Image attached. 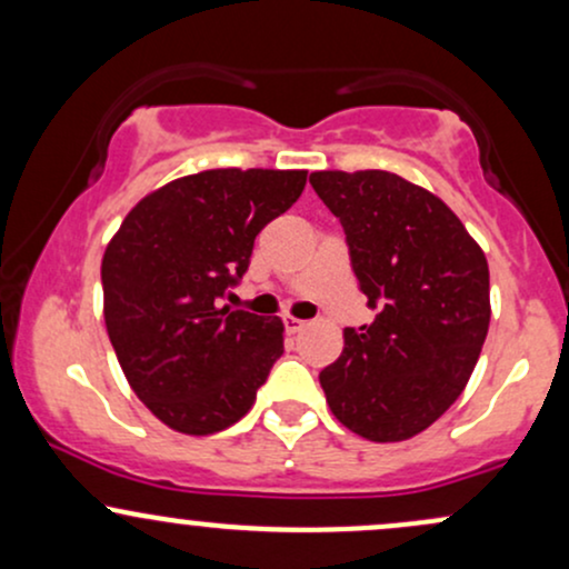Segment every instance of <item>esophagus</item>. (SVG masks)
<instances>
[{
    "label": "esophagus",
    "mask_w": 569,
    "mask_h": 569,
    "mask_svg": "<svg viewBox=\"0 0 569 569\" xmlns=\"http://www.w3.org/2000/svg\"><path fill=\"white\" fill-rule=\"evenodd\" d=\"M283 326H286V331H289V335H299V331H302L305 326H307V321H302V318L286 316L283 318Z\"/></svg>",
    "instance_id": "1"
}]
</instances>
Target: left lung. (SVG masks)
<instances>
[{
    "label": "left lung",
    "mask_w": 569,
    "mask_h": 569,
    "mask_svg": "<svg viewBox=\"0 0 569 569\" xmlns=\"http://www.w3.org/2000/svg\"><path fill=\"white\" fill-rule=\"evenodd\" d=\"M375 321L345 329L318 380L345 428L403 441L462 393L489 329V267L462 221L428 189L388 171H318Z\"/></svg>",
    "instance_id": "8db88e82"
}]
</instances>
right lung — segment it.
I'll list each match as a JSON object with an SVG mask.
<instances>
[{
	"label": "right lung",
	"mask_w": 569,
	"mask_h": 569,
	"mask_svg": "<svg viewBox=\"0 0 569 569\" xmlns=\"http://www.w3.org/2000/svg\"><path fill=\"white\" fill-rule=\"evenodd\" d=\"M307 171L217 168L128 213L101 262L103 321L130 388L168 428L208 436L257 401L283 323L221 307L257 234L299 200Z\"/></svg>",
	"instance_id": "right-lung-1"
}]
</instances>
